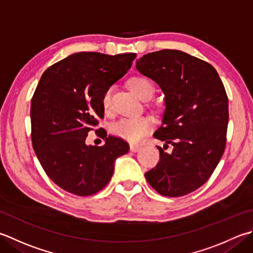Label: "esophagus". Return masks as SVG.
<instances>
[{
    "instance_id": "34e87169",
    "label": "esophagus",
    "mask_w": 253,
    "mask_h": 253,
    "mask_svg": "<svg viewBox=\"0 0 253 253\" xmlns=\"http://www.w3.org/2000/svg\"><path fill=\"white\" fill-rule=\"evenodd\" d=\"M140 146H138V145H130V151L131 152H137V151H139L140 150Z\"/></svg>"
}]
</instances>
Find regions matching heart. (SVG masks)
Listing matches in <instances>:
<instances>
[{
    "label": "heart",
    "instance_id": "obj_1",
    "mask_svg": "<svg viewBox=\"0 0 253 253\" xmlns=\"http://www.w3.org/2000/svg\"><path fill=\"white\" fill-rule=\"evenodd\" d=\"M129 86L138 96L143 98V100H147L152 95V84L145 78L136 77L130 79ZM111 94L112 88H108L103 95L102 102L105 110H108L111 106ZM151 128L152 121L149 117H126L122 118V120L114 124L112 127V132L115 136L123 138V139L136 143L140 142L150 132Z\"/></svg>",
    "mask_w": 253,
    "mask_h": 253
}]
</instances>
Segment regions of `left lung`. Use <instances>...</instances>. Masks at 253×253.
Here are the masks:
<instances>
[{
    "mask_svg": "<svg viewBox=\"0 0 253 253\" xmlns=\"http://www.w3.org/2000/svg\"><path fill=\"white\" fill-rule=\"evenodd\" d=\"M136 67L165 93L162 125L153 136L173 146L170 154L158 147L160 161L146 180L161 195L189 194L210 179L224 155L229 117L224 84L211 64L180 50L147 53Z\"/></svg>",
    "mask_w": 253,
    "mask_h": 253,
    "instance_id": "1",
    "label": "left lung"
}]
</instances>
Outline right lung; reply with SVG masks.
I'll use <instances>...</instances> for the list:
<instances>
[{"mask_svg": "<svg viewBox=\"0 0 253 253\" xmlns=\"http://www.w3.org/2000/svg\"><path fill=\"white\" fill-rule=\"evenodd\" d=\"M136 53L78 52L52 64L39 80L31 105L32 142L46 174L71 194L88 196L107 185L114 163L129 150L121 138L96 135L103 146H87L88 131L104 117V93L125 76Z\"/></svg>", "mask_w": 253, "mask_h": 253, "instance_id": "right-lung-1", "label": "right lung"}]
</instances>
